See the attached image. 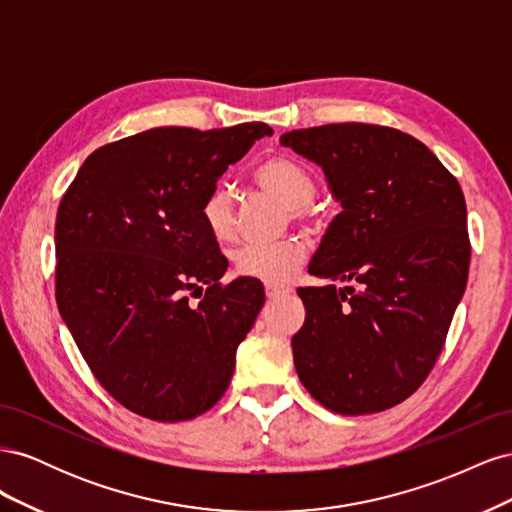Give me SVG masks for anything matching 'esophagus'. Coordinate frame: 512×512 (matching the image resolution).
Returning <instances> with one entry per match:
<instances>
[{"label": "esophagus", "mask_w": 512, "mask_h": 512, "mask_svg": "<svg viewBox=\"0 0 512 512\" xmlns=\"http://www.w3.org/2000/svg\"><path fill=\"white\" fill-rule=\"evenodd\" d=\"M265 292H267V297H269V299H277V297H282V294H288L290 290H288V288H284V286L267 284V286H265Z\"/></svg>", "instance_id": "1"}]
</instances>
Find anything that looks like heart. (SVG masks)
<instances>
[{
	"mask_svg": "<svg viewBox=\"0 0 512 512\" xmlns=\"http://www.w3.org/2000/svg\"><path fill=\"white\" fill-rule=\"evenodd\" d=\"M258 188L275 196L290 209L297 222L316 226L320 211L314 207L316 181L307 170L286 156H271L254 170ZM200 215L211 235L218 241H230L237 232L235 196L226 185H215L200 205ZM305 245L299 239H286L269 245H243L235 252V269L254 280L282 284L299 271L305 260Z\"/></svg>",
	"mask_w": 512,
	"mask_h": 512,
	"instance_id": "b5f03b06",
	"label": "heart"
}]
</instances>
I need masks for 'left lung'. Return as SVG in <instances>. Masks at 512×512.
Returning a JSON list of instances; mask_svg holds the SVG:
<instances>
[{
    "label": "left lung",
    "instance_id": "8db88e82",
    "mask_svg": "<svg viewBox=\"0 0 512 512\" xmlns=\"http://www.w3.org/2000/svg\"><path fill=\"white\" fill-rule=\"evenodd\" d=\"M280 143L318 164L342 205L309 273L354 284L299 288V380L337 414L389 410L429 376L466 290L463 192L421 141L395 128L329 123Z\"/></svg>",
    "mask_w": 512,
    "mask_h": 512
}]
</instances>
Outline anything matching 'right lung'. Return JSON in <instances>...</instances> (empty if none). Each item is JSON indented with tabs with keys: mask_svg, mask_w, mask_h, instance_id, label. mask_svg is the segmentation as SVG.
<instances>
[{
	"mask_svg": "<svg viewBox=\"0 0 512 512\" xmlns=\"http://www.w3.org/2000/svg\"><path fill=\"white\" fill-rule=\"evenodd\" d=\"M271 134L267 123L153 128L96 149L61 198L59 314L104 389L151 421L218 404L265 303L252 277L220 284L228 260L200 205Z\"/></svg>",
	"mask_w": 512,
	"mask_h": 512,
	"instance_id": "right-lung-1",
	"label": "right lung"
}]
</instances>
